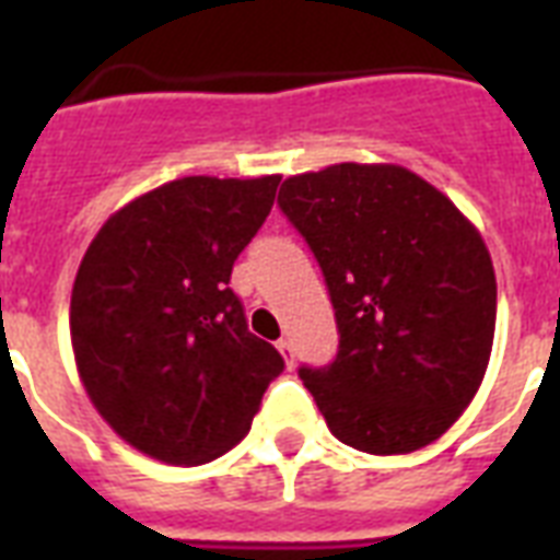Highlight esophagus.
I'll use <instances>...</instances> for the list:
<instances>
[{"instance_id": "esophagus-1", "label": "esophagus", "mask_w": 560, "mask_h": 560, "mask_svg": "<svg viewBox=\"0 0 560 560\" xmlns=\"http://www.w3.org/2000/svg\"><path fill=\"white\" fill-rule=\"evenodd\" d=\"M276 346H279L281 358L288 360V366H293V358H296V354H293V342H290V340H279V342H276Z\"/></svg>"}]
</instances>
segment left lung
I'll return each mask as SVG.
<instances>
[{"instance_id":"left-lung-1","label":"left lung","mask_w":560,"mask_h":560,"mask_svg":"<svg viewBox=\"0 0 560 560\" xmlns=\"http://www.w3.org/2000/svg\"><path fill=\"white\" fill-rule=\"evenodd\" d=\"M279 206L314 249L340 328L331 366L299 369L328 430L374 456L433 444L474 400L494 346L497 279L479 229L386 162L288 177Z\"/></svg>"}]
</instances>
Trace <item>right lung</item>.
Wrapping results in <instances>:
<instances>
[{
  "label": "right lung",
  "instance_id": "obj_1",
  "mask_svg": "<svg viewBox=\"0 0 560 560\" xmlns=\"http://www.w3.org/2000/svg\"><path fill=\"white\" fill-rule=\"evenodd\" d=\"M279 183L174 179L109 214L83 253L69 307L78 374L98 416L151 459L232 451L284 369L229 290Z\"/></svg>",
  "mask_w": 560,
  "mask_h": 560
}]
</instances>
